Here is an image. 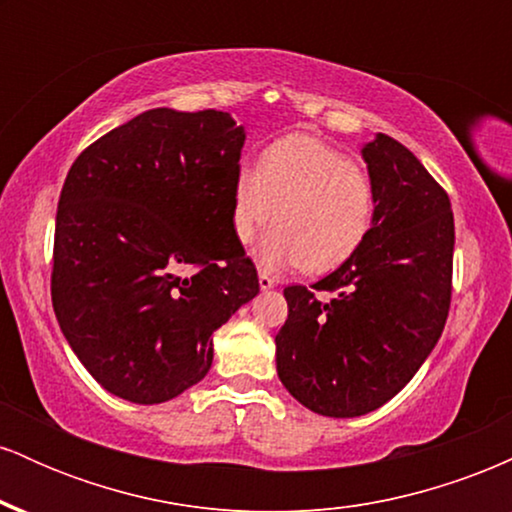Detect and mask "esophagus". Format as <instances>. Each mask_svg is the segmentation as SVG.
Listing matches in <instances>:
<instances>
[{"label": "esophagus", "mask_w": 512, "mask_h": 512, "mask_svg": "<svg viewBox=\"0 0 512 512\" xmlns=\"http://www.w3.org/2000/svg\"><path fill=\"white\" fill-rule=\"evenodd\" d=\"M257 279H260V289L262 291H269V289H274L276 286V279L272 274H267V272H260V276H257Z\"/></svg>", "instance_id": "1"}]
</instances>
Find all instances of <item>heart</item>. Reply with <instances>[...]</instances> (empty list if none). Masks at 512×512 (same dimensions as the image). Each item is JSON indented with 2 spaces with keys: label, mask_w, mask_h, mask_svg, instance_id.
I'll use <instances>...</instances> for the list:
<instances>
[{
  "label": "heart",
  "mask_w": 512,
  "mask_h": 512,
  "mask_svg": "<svg viewBox=\"0 0 512 512\" xmlns=\"http://www.w3.org/2000/svg\"><path fill=\"white\" fill-rule=\"evenodd\" d=\"M373 211L366 170L310 134L276 139L257 168L243 163L233 180L231 228L238 243H250L274 216L276 226L255 248L264 269H337L366 240Z\"/></svg>",
  "instance_id": "heart-1"
}]
</instances>
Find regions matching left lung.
I'll use <instances>...</instances> for the list:
<instances>
[{
  "mask_svg": "<svg viewBox=\"0 0 512 512\" xmlns=\"http://www.w3.org/2000/svg\"><path fill=\"white\" fill-rule=\"evenodd\" d=\"M361 154L375 195L368 236L310 289L286 286L289 317L276 334L281 383L334 419L383 407L414 378L443 334L452 296L448 192L387 134Z\"/></svg>",
  "mask_w": 512,
  "mask_h": 512,
  "instance_id": "left-lung-1",
  "label": "left lung"
}]
</instances>
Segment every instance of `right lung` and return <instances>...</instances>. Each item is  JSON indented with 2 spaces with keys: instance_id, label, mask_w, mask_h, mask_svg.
Masks as SVG:
<instances>
[{
  "instance_id": "obj_1",
  "label": "right lung",
  "mask_w": 512,
  "mask_h": 512,
  "mask_svg": "<svg viewBox=\"0 0 512 512\" xmlns=\"http://www.w3.org/2000/svg\"><path fill=\"white\" fill-rule=\"evenodd\" d=\"M243 127L221 110L154 108L79 154L57 204L52 308L110 395L178 397L214 334L260 293L231 228Z\"/></svg>"
}]
</instances>
